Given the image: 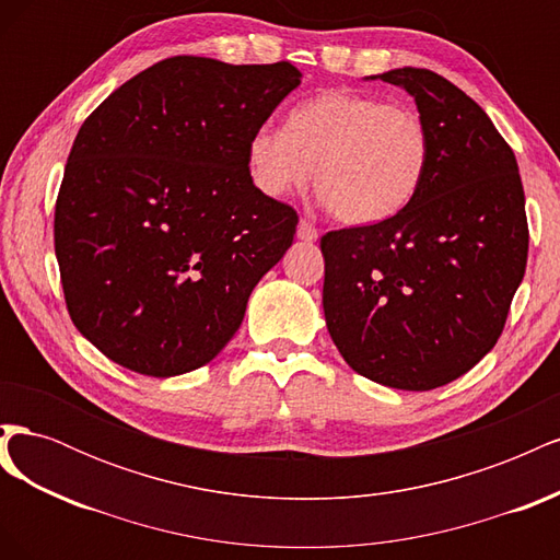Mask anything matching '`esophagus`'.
I'll use <instances>...</instances> for the list:
<instances>
[{
    "instance_id": "1",
    "label": "esophagus",
    "mask_w": 560,
    "mask_h": 560,
    "mask_svg": "<svg viewBox=\"0 0 560 560\" xmlns=\"http://www.w3.org/2000/svg\"><path fill=\"white\" fill-rule=\"evenodd\" d=\"M296 235L299 241H306V243H313L317 238V229L313 222H308V219H301L299 222V229H296Z\"/></svg>"
}]
</instances>
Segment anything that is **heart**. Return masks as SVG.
Here are the masks:
<instances>
[{
  "mask_svg": "<svg viewBox=\"0 0 560 560\" xmlns=\"http://www.w3.org/2000/svg\"><path fill=\"white\" fill-rule=\"evenodd\" d=\"M432 132L411 105L334 89L294 105L284 130L259 126L247 140V171L266 196L299 191L313 177L343 224L366 226L409 206L425 179Z\"/></svg>",
  "mask_w": 560,
  "mask_h": 560,
  "instance_id": "b5f03b06",
  "label": "heart"
}]
</instances>
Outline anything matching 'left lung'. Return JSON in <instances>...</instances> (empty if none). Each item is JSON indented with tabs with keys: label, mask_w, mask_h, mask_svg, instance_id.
Returning a JSON list of instances; mask_svg holds the SVG:
<instances>
[{
	"label": "left lung",
	"mask_w": 560,
	"mask_h": 560,
	"mask_svg": "<svg viewBox=\"0 0 560 560\" xmlns=\"http://www.w3.org/2000/svg\"><path fill=\"white\" fill-rule=\"evenodd\" d=\"M378 79L413 95L432 156L401 212L322 235V306L360 376L422 393L498 343L528 261V219L514 151L467 93L420 67Z\"/></svg>",
	"instance_id": "1"
}]
</instances>
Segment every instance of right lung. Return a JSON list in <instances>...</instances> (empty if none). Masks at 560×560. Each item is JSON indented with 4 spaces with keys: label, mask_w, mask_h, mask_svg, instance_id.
I'll return each instance as SVG.
<instances>
[{
    "label": "right lung",
    "mask_w": 560,
    "mask_h": 560,
    "mask_svg": "<svg viewBox=\"0 0 560 560\" xmlns=\"http://www.w3.org/2000/svg\"><path fill=\"white\" fill-rule=\"evenodd\" d=\"M301 83L292 62L175 56L81 124L56 200L74 327L116 364L167 378L214 360L299 214L261 194L247 140Z\"/></svg>",
    "instance_id": "1"
}]
</instances>
